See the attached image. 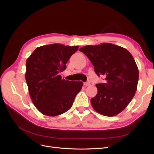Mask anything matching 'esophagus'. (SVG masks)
I'll return each mask as SVG.
<instances>
[{
  "instance_id": "1",
  "label": "esophagus",
  "mask_w": 154,
  "mask_h": 154,
  "mask_svg": "<svg viewBox=\"0 0 154 154\" xmlns=\"http://www.w3.org/2000/svg\"><path fill=\"white\" fill-rule=\"evenodd\" d=\"M91 84H90V83L88 82H85L84 83V85L85 86H89Z\"/></svg>"
}]
</instances>
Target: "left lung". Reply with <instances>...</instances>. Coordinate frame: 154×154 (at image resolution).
I'll list each match as a JSON object with an SVG mask.
<instances>
[{"mask_svg":"<svg viewBox=\"0 0 154 154\" xmlns=\"http://www.w3.org/2000/svg\"><path fill=\"white\" fill-rule=\"evenodd\" d=\"M91 60L95 72L105 76V82L96 85L97 93L91 100L96 112L114 116L130 103L137 90L139 70L126 49L110 43L86 45L79 49Z\"/></svg>","mask_w":154,"mask_h":154,"instance_id":"obj_1","label":"left lung"}]
</instances>
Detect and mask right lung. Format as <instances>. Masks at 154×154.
<instances>
[{"mask_svg": "<svg viewBox=\"0 0 154 154\" xmlns=\"http://www.w3.org/2000/svg\"><path fill=\"white\" fill-rule=\"evenodd\" d=\"M78 46L53 44L37 48L26 61V80L32 103L42 114L57 116L69 110L83 82L62 79L70 57Z\"/></svg>", "mask_w": 154, "mask_h": 154, "instance_id": "1", "label": "right lung"}]
</instances>
